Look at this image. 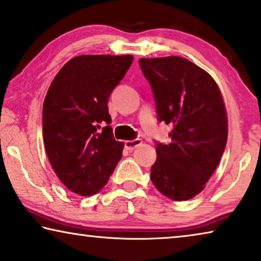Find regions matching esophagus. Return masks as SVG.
<instances>
[{
	"label": "esophagus",
	"instance_id": "1",
	"mask_svg": "<svg viewBox=\"0 0 261 261\" xmlns=\"http://www.w3.org/2000/svg\"><path fill=\"white\" fill-rule=\"evenodd\" d=\"M139 145H142V139H139V138L134 139V141H125V143H124V146H125V149L129 150V151L135 150L136 147L139 146Z\"/></svg>",
	"mask_w": 261,
	"mask_h": 261
}]
</instances>
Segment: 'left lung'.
I'll list each match as a JSON object with an SVG mask.
<instances>
[{
	"label": "left lung",
	"mask_w": 261,
	"mask_h": 261,
	"mask_svg": "<svg viewBox=\"0 0 261 261\" xmlns=\"http://www.w3.org/2000/svg\"><path fill=\"white\" fill-rule=\"evenodd\" d=\"M152 88L158 120L171 124V143L155 144L151 180L173 200H189L205 189L227 142V114L208 72L184 57L141 58Z\"/></svg>",
	"instance_id": "1"
}]
</instances>
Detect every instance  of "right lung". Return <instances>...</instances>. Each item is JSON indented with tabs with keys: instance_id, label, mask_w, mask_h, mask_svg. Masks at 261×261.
Here are the masks:
<instances>
[{
	"instance_id": "obj_1",
	"label": "right lung",
	"mask_w": 261,
	"mask_h": 261,
	"mask_svg": "<svg viewBox=\"0 0 261 261\" xmlns=\"http://www.w3.org/2000/svg\"><path fill=\"white\" fill-rule=\"evenodd\" d=\"M134 56L82 55L64 64L43 103V142L56 176L72 192L99 191L122 158L108 100ZM104 123L107 126L102 128Z\"/></svg>"
}]
</instances>
